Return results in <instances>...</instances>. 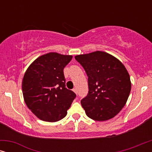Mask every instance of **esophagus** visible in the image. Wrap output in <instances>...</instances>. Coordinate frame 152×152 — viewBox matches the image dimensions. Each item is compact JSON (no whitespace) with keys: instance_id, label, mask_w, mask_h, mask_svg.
Here are the masks:
<instances>
[{"instance_id":"obj_1","label":"esophagus","mask_w":152,"mask_h":152,"mask_svg":"<svg viewBox=\"0 0 152 152\" xmlns=\"http://www.w3.org/2000/svg\"><path fill=\"white\" fill-rule=\"evenodd\" d=\"M72 91H74V92L76 93V94H77V88H73V89H72Z\"/></svg>"}]
</instances>
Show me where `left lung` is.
I'll return each mask as SVG.
<instances>
[{
	"instance_id": "8db88e82",
	"label": "left lung",
	"mask_w": 152,
	"mask_h": 152,
	"mask_svg": "<svg viewBox=\"0 0 152 152\" xmlns=\"http://www.w3.org/2000/svg\"><path fill=\"white\" fill-rule=\"evenodd\" d=\"M88 76V93L81 100L88 117L105 121L115 116L129 96L130 77L118 59L102 51L75 56Z\"/></svg>"
}]
</instances>
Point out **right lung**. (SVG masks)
Returning <instances> with one entry per match:
<instances>
[{"instance_id":"right-lung-1","label":"right lung","mask_w":152,"mask_h":152,"mask_svg":"<svg viewBox=\"0 0 152 152\" xmlns=\"http://www.w3.org/2000/svg\"><path fill=\"white\" fill-rule=\"evenodd\" d=\"M72 58L50 53L37 58L27 69L22 82L24 100L40 120L53 122L63 119L76 97L66 88L64 74Z\"/></svg>"}]
</instances>
